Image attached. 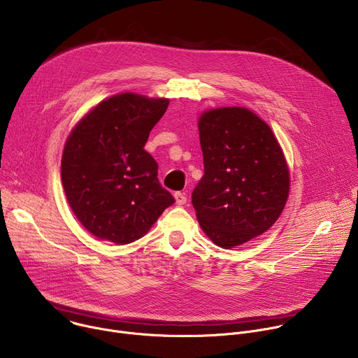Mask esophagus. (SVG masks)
<instances>
[{"instance_id": "esophagus-1", "label": "esophagus", "mask_w": 358, "mask_h": 358, "mask_svg": "<svg viewBox=\"0 0 358 358\" xmlns=\"http://www.w3.org/2000/svg\"><path fill=\"white\" fill-rule=\"evenodd\" d=\"M174 198H176L177 206H184V203L187 202V196H185L184 192H176V194H174Z\"/></svg>"}]
</instances>
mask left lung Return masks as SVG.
<instances>
[{
  "label": "left lung",
  "mask_w": 358,
  "mask_h": 358,
  "mask_svg": "<svg viewBox=\"0 0 358 358\" xmlns=\"http://www.w3.org/2000/svg\"><path fill=\"white\" fill-rule=\"evenodd\" d=\"M203 176L192 191L202 231L229 249L268 231L282 214L290 178L271 127L245 108H220L198 122Z\"/></svg>",
  "instance_id": "obj_1"
}]
</instances>
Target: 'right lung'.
Instances as JSON below:
<instances>
[{
  "mask_svg": "<svg viewBox=\"0 0 358 358\" xmlns=\"http://www.w3.org/2000/svg\"><path fill=\"white\" fill-rule=\"evenodd\" d=\"M169 99L115 94L71 131L61 176L69 206L99 239L119 245L141 238L174 196L157 178L159 164L144 150Z\"/></svg>",
  "mask_w": 358,
  "mask_h": 358,
  "instance_id": "add662e5",
  "label": "right lung"
}]
</instances>
